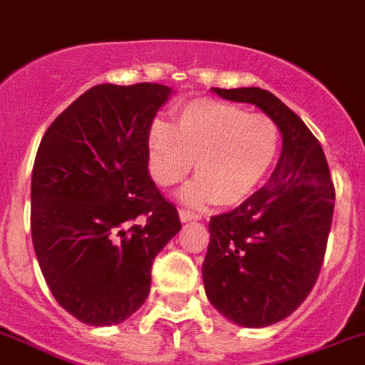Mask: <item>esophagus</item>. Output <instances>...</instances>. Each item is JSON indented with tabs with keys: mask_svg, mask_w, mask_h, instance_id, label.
I'll return each instance as SVG.
<instances>
[{
	"mask_svg": "<svg viewBox=\"0 0 365 365\" xmlns=\"http://www.w3.org/2000/svg\"><path fill=\"white\" fill-rule=\"evenodd\" d=\"M180 219H182V222H189V220H198L200 217H198L197 213H191V211L187 210H180Z\"/></svg>",
	"mask_w": 365,
	"mask_h": 365,
	"instance_id": "obj_1",
	"label": "esophagus"
}]
</instances>
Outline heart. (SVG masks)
<instances>
[{"label": "heart", "instance_id": "b5f03b06", "mask_svg": "<svg viewBox=\"0 0 365 365\" xmlns=\"http://www.w3.org/2000/svg\"><path fill=\"white\" fill-rule=\"evenodd\" d=\"M278 152L280 128L271 116L217 100L189 102L176 113L173 130L155 122L148 135L150 174L159 187L180 185L195 163L198 180L183 192L191 206L245 202L271 173Z\"/></svg>", "mask_w": 365, "mask_h": 365}]
</instances>
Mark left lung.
Here are the masks:
<instances>
[{
	"mask_svg": "<svg viewBox=\"0 0 365 365\" xmlns=\"http://www.w3.org/2000/svg\"><path fill=\"white\" fill-rule=\"evenodd\" d=\"M254 103L277 122L282 154L269 182L235 210L211 217L202 278L226 319L262 329L292 315L323 265L334 215V183L319 140L284 102L258 87L213 88Z\"/></svg>",
	"mask_w": 365,
	"mask_h": 365,
	"instance_id": "1",
	"label": "left lung"
}]
</instances>
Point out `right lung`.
Returning <instances> with one entry per match:
<instances>
[{
  "label": "right lung",
  "instance_id": "add662e5",
  "mask_svg": "<svg viewBox=\"0 0 365 365\" xmlns=\"http://www.w3.org/2000/svg\"><path fill=\"white\" fill-rule=\"evenodd\" d=\"M173 88L103 83L48 128L31 178V235L55 301L81 323H122L145 304L152 263L182 230L148 174V135Z\"/></svg>",
  "mask_w": 365,
  "mask_h": 365
}]
</instances>
